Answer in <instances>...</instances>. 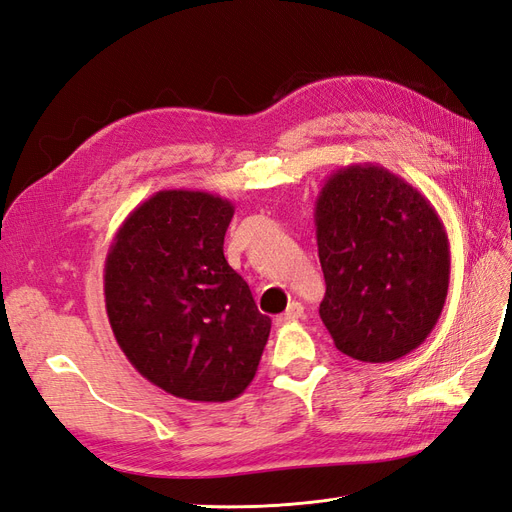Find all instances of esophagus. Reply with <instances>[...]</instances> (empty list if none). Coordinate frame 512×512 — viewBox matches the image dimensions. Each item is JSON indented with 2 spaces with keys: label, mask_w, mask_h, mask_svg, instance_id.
Masks as SVG:
<instances>
[{
  "label": "esophagus",
  "mask_w": 512,
  "mask_h": 512,
  "mask_svg": "<svg viewBox=\"0 0 512 512\" xmlns=\"http://www.w3.org/2000/svg\"><path fill=\"white\" fill-rule=\"evenodd\" d=\"M301 316H303V305H301L299 301H292V303L288 305L286 312L275 318V324H277V327H284V324H290V322H294V320H299Z\"/></svg>",
  "instance_id": "obj_1"
}]
</instances>
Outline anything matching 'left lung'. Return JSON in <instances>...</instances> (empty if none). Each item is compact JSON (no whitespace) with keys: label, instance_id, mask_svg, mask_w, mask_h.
Wrapping results in <instances>:
<instances>
[{"label":"left lung","instance_id":"1","mask_svg":"<svg viewBox=\"0 0 512 512\" xmlns=\"http://www.w3.org/2000/svg\"><path fill=\"white\" fill-rule=\"evenodd\" d=\"M314 222L320 318L335 348L389 363L421 346L451 280L446 230L423 192L380 164L342 166L318 192Z\"/></svg>","mask_w":512,"mask_h":512}]
</instances>
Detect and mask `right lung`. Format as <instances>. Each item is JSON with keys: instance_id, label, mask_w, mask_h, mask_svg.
I'll list each match as a JSON object with an SVG mask.
<instances>
[{"instance_id": "obj_1", "label": "right lung", "mask_w": 512, "mask_h": 512, "mask_svg": "<svg viewBox=\"0 0 512 512\" xmlns=\"http://www.w3.org/2000/svg\"><path fill=\"white\" fill-rule=\"evenodd\" d=\"M235 207L198 190H160L108 247L104 301L134 369L162 391L222 404L256 376L271 318L224 258Z\"/></svg>"}]
</instances>
